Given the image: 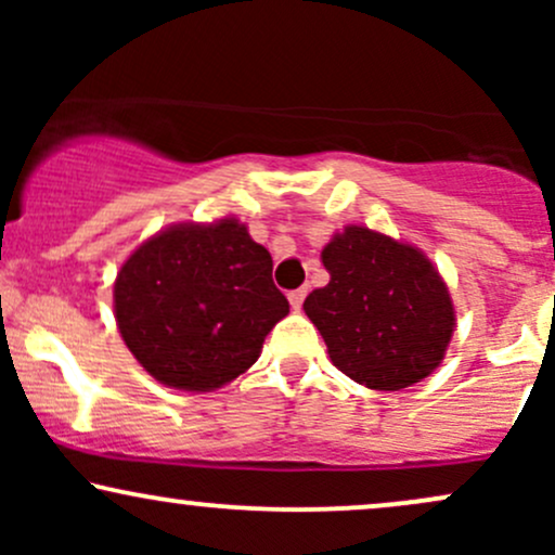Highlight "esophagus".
Wrapping results in <instances>:
<instances>
[{
	"mask_svg": "<svg viewBox=\"0 0 555 555\" xmlns=\"http://www.w3.org/2000/svg\"><path fill=\"white\" fill-rule=\"evenodd\" d=\"M302 302H305V289H292L289 292V305H292V308L299 310V308H302Z\"/></svg>",
	"mask_w": 555,
	"mask_h": 555,
	"instance_id": "1",
	"label": "esophagus"
}]
</instances>
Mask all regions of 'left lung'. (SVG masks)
Returning a JSON list of instances; mask_svg holds the SVG:
<instances>
[{
  "mask_svg": "<svg viewBox=\"0 0 555 555\" xmlns=\"http://www.w3.org/2000/svg\"><path fill=\"white\" fill-rule=\"evenodd\" d=\"M321 258L331 282L310 292L302 308L344 375L399 391L436 371L454 334V305L423 253L347 227Z\"/></svg>",
  "mask_w": 555,
  "mask_h": 555,
  "instance_id": "1",
  "label": "left lung"
}]
</instances>
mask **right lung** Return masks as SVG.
<instances>
[{
	"label": "right lung",
	"mask_w": 555,
	"mask_h": 555,
	"mask_svg": "<svg viewBox=\"0 0 555 555\" xmlns=\"http://www.w3.org/2000/svg\"><path fill=\"white\" fill-rule=\"evenodd\" d=\"M273 260L237 219L177 224L125 260L114 282L119 334L156 380L214 391L258 360L289 313Z\"/></svg>",
	"instance_id": "right-lung-1"
}]
</instances>
